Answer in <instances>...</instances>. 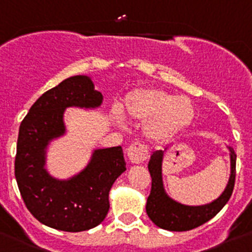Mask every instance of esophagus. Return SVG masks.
<instances>
[{
  "label": "esophagus",
  "instance_id": "1",
  "mask_svg": "<svg viewBox=\"0 0 252 252\" xmlns=\"http://www.w3.org/2000/svg\"><path fill=\"white\" fill-rule=\"evenodd\" d=\"M150 156L148 147L142 142H133L127 148V157L131 163H142Z\"/></svg>",
  "mask_w": 252,
  "mask_h": 252
}]
</instances>
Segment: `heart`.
<instances>
[{
  "label": "heart",
  "mask_w": 252,
  "mask_h": 252,
  "mask_svg": "<svg viewBox=\"0 0 252 252\" xmlns=\"http://www.w3.org/2000/svg\"><path fill=\"white\" fill-rule=\"evenodd\" d=\"M125 111L131 119L146 121V132L156 140L167 138L187 127L194 117V106L187 97L178 96L162 89H136L125 97ZM115 117L121 120L119 110Z\"/></svg>",
  "instance_id": "obj_1"
}]
</instances>
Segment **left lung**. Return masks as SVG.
<instances>
[{
    "mask_svg": "<svg viewBox=\"0 0 252 252\" xmlns=\"http://www.w3.org/2000/svg\"><path fill=\"white\" fill-rule=\"evenodd\" d=\"M231 174L224 193L213 203L203 207H187L174 202L166 195L162 184V158L163 151H156L148 162V171L152 178L151 193L147 198L146 212L157 226L169 231H188L195 229L214 218L229 202L236 176V155L230 147Z\"/></svg>",
    "mask_w": 252,
    "mask_h": 252,
    "instance_id": "obj_1",
    "label": "left lung"
}]
</instances>
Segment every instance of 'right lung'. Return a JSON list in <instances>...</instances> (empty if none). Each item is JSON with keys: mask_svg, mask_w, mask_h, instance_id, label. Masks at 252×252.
<instances>
[{"mask_svg": "<svg viewBox=\"0 0 252 252\" xmlns=\"http://www.w3.org/2000/svg\"><path fill=\"white\" fill-rule=\"evenodd\" d=\"M102 95L88 76L65 79L45 92L20 126L14 176L26 207L47 226L78 232L97 226L109 212V191L126 171L121 146L96 150L89 166L69 181H57L44 169V148L64 133L65 107H96Z\"/></svg>", "mask_w": 252, "mask_h": 252, "instance_id": "1", "label": "right lung"}]
</instances>
